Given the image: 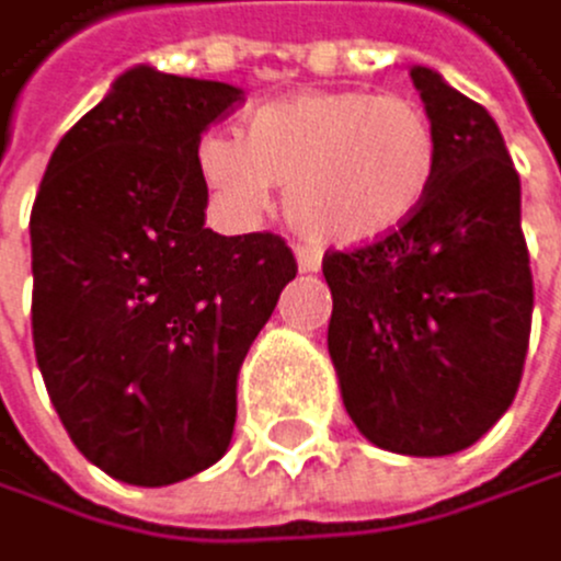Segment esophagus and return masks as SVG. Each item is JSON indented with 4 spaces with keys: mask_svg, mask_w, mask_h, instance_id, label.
<instances>
[{
    "mask_svg": "<svg viewBox=\"0 0 561 561\" xmlns=\"http://www.w3.org/2000/svg\"><path fill=\"white\" fill-rule=\"evenodd\" d=\"M296 265H300V272H318L321 268V251L307 248V243H296Z\"/></svg>",
    "mask_w": 561,
    "mask_h": 561,
    "instance_id": "obj_1",
    "label": "esophagus"
}]
</instances>
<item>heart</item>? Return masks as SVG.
<instances>
[{
  "instance_id": "obj_1",
  "label": "heart",
  "mask_w": 561,
  "mask_h": 561,
  "mask_svg": "<svg viewBox=\"0 0 561 561\" xmlns=\"http://www.w3.org/2000/svg\"><path fill=\"white\" fill-rule=\"evenodd\" d=\"M202 181L237 213L286 187L289 219L321 243L369 248L404 230L430 202L439 135L430 111L391 93L300 90L248 114L240 142L205 135Z\"/></svg>"
}]
</instances>
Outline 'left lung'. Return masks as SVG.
Returning a JSON list of instances; mask_svg holds the SVG:
<instances>
[{"label": "left lung", "instance_id": "obj_1", "mask_svg": "<svg viewBox=\"0 0 561 561\" xmlns=\"http://www.w3.org/2000/svg\"><path fill=\"white\" fill-rule=\"evenodd\" d=\"M412 83L439 135L433 195L394 237L324 254L328 352L369 444L444 457L517 398L535 278L500 125L426 66Z\"/></svg>", "mask_w": 561, "mask_h": 561}]
</instances>
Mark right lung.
<instances>
[{
  "mask_svg": "<svg viewBox=\"0 0 561 561\" xmlns=\"http://www.w3.org/2000/svg\"><path fill=\"white\" fill-rule=\"evenodd\" d=\"M243 93L135 66L61 135L31 213L34 352L61 426L128 485L226 454L237 374L296 278L278 233L205 230L195 149Z\"/></svg>",
  "mask_w": 561,
  "mask_h": 561,
  "instance_id": "add662e5",
  "label": "right lung"
}]
</instances>
